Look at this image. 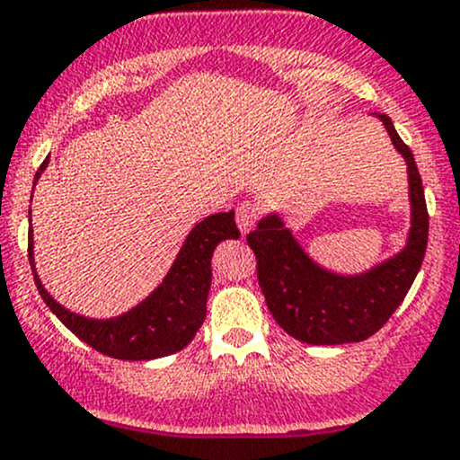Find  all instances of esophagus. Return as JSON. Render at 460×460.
<instances>
[{"instance_id": "34e87169", "label": "esophagus", "mask_w": 460, "mask_h": 460, "mask_svg": "<svg viewBox=\"0 0 460 460\" xmlns=\"http://www.w3.org/2000/svg\"><path fill=\"white\" fill-rule=\"evenodd\" d=\"M260 207L256 202H240L238 208H235V222H238L240 231L243 234H249V231L256 226V222L260 220Z\"/></svg>"}]
</instances>
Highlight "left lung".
<instances>
[{"mask_svg": "<svg viewBox=\"0 0 460 460\" xmlns=\"http://www.w3.org/2000/svg\"><path fill=\"white\" fill-rule=\"evenodd\" d=\"M394 146L407 160L411 231L405 252L363 276H336L307 258L278 216L260 220L247 235L256 253V271L267 307L276 323L307 345H345L374 336L405 300L428 249L429 213L423 182L410 146L392 119L380 113Z\"/></svg>", "mask_w": 460, "mask_h": 460, "instance_id": "8db88e82", "label": "left lung"}]
</instances>
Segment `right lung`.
Wrapping results in <instances>:
<instances>
[{
	"label": "right lung",
	"mask_w": 460,
	"mask_h": 460,
	"mask_svg": "<svg viewBox=\"0 0 460 460\" xmlns=\"http://www.w3.org/2000/svg\"><path fill=\"white\" fill-rule=\"evenodd\" d=\"M46 164L49 160L41 162L35 180L40 178ZM226 238H240L234 211L204 217L189 234L164 282L136 309L111 320L77 316L50 298L35 273L32 231H29V260L44 303L80 341L111 358L151 360L184 349L202 327L207 316L208 287H211L213 249Z\"/></svg>",
	"instance_id": "1"
}]
</instances>
